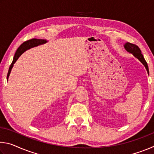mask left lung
Here are the masks:
<instances>
[{"instance_id": "1", "label": "left lung", "mask_w": 154, "mask_h": 154, "mask_svg": "<svg viewBox=\"0 0 154 154\" xmlns=\"http://www.w3.org/2000/svg\"><path fill=\"white\" fill-rule=\"evenodd\" d=\"M124 48L127 51H128L129 53H131L133 54L134 56L136 57L137 58L139 59V60L142 62L143 64L145 66L146 69H147L148 74H149V68H148L147 63V62L145 61L144 57H143V54H141V51H140V49H139V47L136 45H134V44H132L130 43H126L125 44Z\"/></svg>"}]
</instances>
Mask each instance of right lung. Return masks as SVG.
Masks as SVG:
<instances>
[{
    "label": "right lung",
    "mask_w": 154,
    "mask_h": 154,
    "mask_svg": "<svg viewBox=\"0 0 154 154\" xmlns=\"http://www.w3.org/2000/svg\"><path fill=\"white\" fill-rule=\"evenodd\" d=\"M47 42L46 40H43V39H37V38H32V39L30 40H28L25 42L23 43L22 45H21L18 49H17L16 52H15V56L14 57V60H13V62L11 64V66L9 67L8 73H7V79H8L9 76L10 75V72H11V71L12 69L13 66H14V64H15V62H16L17 60L18 59V58L22 55V54L24 53V52L27 50V49H30L31 48H33V47H36L38 45H41V44L45 43Z\"/></svg>",
    "instance_id": "add662e5"
}]
</instances>
